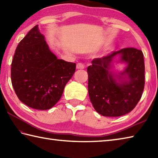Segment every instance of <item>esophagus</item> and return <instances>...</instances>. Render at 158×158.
<instances>
[{
    "label": "esophagus",
    "mask_w": 158,
    "mask_h": 158,
    "mask_svg": "<svg viewBox=\"0 0 158 158\" xmlns=\"http://www.w3.org/2000/svg\"><path fill=\"white\" fill-rule=\"evenodd\" d=\"M85 68L84 64H83L82 63H78L77 64V69H83Z\"/></svg>",
    "instance_id": "obj_1"
}]
</instances>
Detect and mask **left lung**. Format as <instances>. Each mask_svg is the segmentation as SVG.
I'll return each instance as SVG.
<instances>
[{
	"instance_id": "8db88e82",
	"label": "left lung",
	"mask_w": 158,
	"mask_h": 158,
	"mask_svg": "<svg viewBox=\"0 0 158 158\" xmlns=\"http://www.w3.org/2000/svg\"><path fill=\"white\" fill-rule=\"evenodd\" d=\"M119 57V60L115 59ZM124 63L122 72L113 70L114 62ZM88 94L101 115L123 116L130 112L140 100L144 87V63L142 51L125 48L106 56L96 58L87 69Z\"/></svg>"
}]
</instances>
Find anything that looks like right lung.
<instances>
[{"label": "right lung", "instance_id": "obj_1", "mask_svg": "<svg viewBox=\"0 0 158 158\" xmlns=\"http://www.w3.org/2000/svg\"><path fill=\"white\" fill-rule=\"evenodd\" d=\"M75 69V63L60 60L52 53L36 25L15 49L11 68L12 85L26 106L48 110L60 99Z\"/></svg>", "mask_w": 158, "mask_h": 158}]
</instances>
